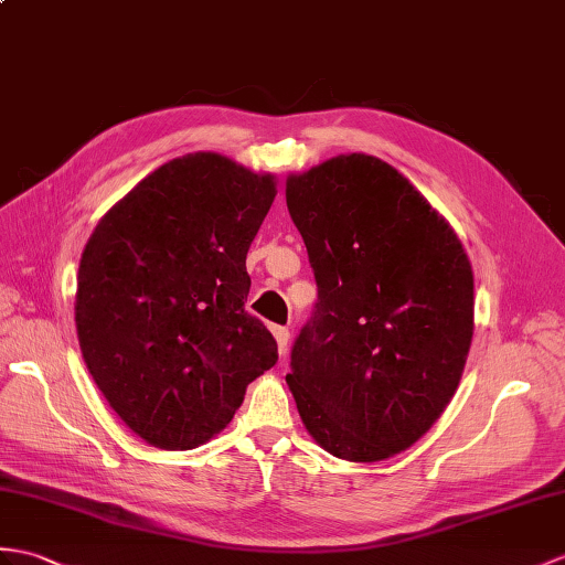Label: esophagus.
Masks as SVG:
<instances>
[{"label":"esophagus","instance_id":"1","mask_svg":"<svg viewBox=\"0 0 565 565\" xmlns=\"http://www.w3.org/2000/svg\"><path fill=\"white\" fill-rule=\"evenodd\" d=\"M271 334H274V339H277L279 353H281V356H284V353H286V347H288V339H291V332H288V327H279V324H274V327H271Z\"/></svg>","mask_w":565,"mask_h":565}]
</instances>
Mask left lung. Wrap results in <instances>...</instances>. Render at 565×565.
Returning <instances> with one entry per match:
<instances>
[{"instance_id": "obj_1", "label": "left lung", "mask_w": 565, "mask_h": 565, "mask_svg": "<svg viewBox=\"0 0 565 565\" xmlns=\"http://www.w3.org/2000/svg\"><path fill=\"white\" fill-rule=\"evenodd\" d=\"M318 303L286 383L315 443L380 462L450 404L475 334V274L452 226L397 168L342 153L288 175Z\"/></svg>"}]
</instances>
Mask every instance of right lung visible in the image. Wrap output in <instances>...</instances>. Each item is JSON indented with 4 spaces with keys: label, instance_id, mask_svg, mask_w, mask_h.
Listing matches in <instances>:
<instances>
[{
    "label": "right lung",
    "instance_id": "add662e5",
    "mask_svg": "<svg viewBox=\"0 0 565 565\" xmlns=\"http://www.w3.org/2000/svg\"><path fill=\"white\" fill-rule=\"evenodd\" d=\"M274 196L271 173L196 151L137 182L90 233L78 347L115 414L153 448L212 440L279 359L245 310V257Z\"/></svg>",
    "mask_w": 565,
    "mask_h": 565
}]
</instances>
